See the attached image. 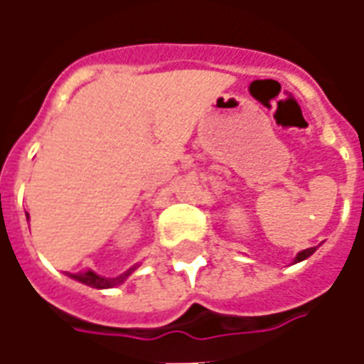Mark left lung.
Listing matches in <instances>:
<instances>
[{
    "label": "left lung",
    "mask_w": 364,
    "mask_h": 364,
    "mask_svg": "<svg viewBox=\"0 0 364 364\" xmlns=\"http://www.w3.org/2000/svg\"><path fill=\"white\" fill-rule=\"evenodd\" d=\"M316 252V247H308V250H304V252H300L296 255V259L294 261H302V259H306V257H310V255H312V253Z\"/></svg>",
    "instance_id": "left-lung-1"
}]
</instances>
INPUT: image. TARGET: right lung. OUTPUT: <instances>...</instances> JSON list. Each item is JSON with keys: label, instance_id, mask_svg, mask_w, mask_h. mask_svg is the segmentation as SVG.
Returning a JSON list of instances; mask_svg holds the SVG:
<instances>
[{"label": "right lung", "instance_id": "right-lung-1", "mask_svg": "<svg viewBox=\"0 0 364 364\" xmlns=\"http://www.w3.org/2000/svg\"><path fill=\"white\" fill-rule=\"evenodd\" d=\"M134 271V267L128 269L127 273L119 274V277H114V279H105V277H99L93 271H87V273H77V274H70V277H74L75 281L83 282V284H90L93 289H111V287H117L120 282L127 279L128 274Z\"/></svg>", "mask_w": 364, "mask_h": 364}]
</instances>
